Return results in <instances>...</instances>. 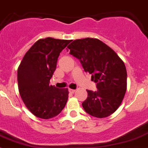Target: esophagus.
Returning <instances> with one entry per match:
<instances>
[{"label": "esophagus", "instance_id": "34e87169", "mask_svg": "<svg viewBox=\"0 0 148 148\" xmlns=\"http://www.w3.org/2000/svg\"><path fill=\"white\" fill-rule=\"evenodd\" d=\"M69 91L70 93H75L76 90H73V89H69Z\"/></svg>", "mask_w": 148, "mask_h": 148}]
</instances>
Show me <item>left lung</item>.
Segmentation results:
<instances>
[{"instance_id": "8db88e82", "label": "left lung", "mask_w": 148, "mask_h": 148, "mask_svg": "<svg viewBox=\"0 0 148 148\" xmlns=\"http://www.w3.org/2000/svg\"><path fill=\"white\" fill-rule=\"evenodd\" d=\"M68 49L78 58L85 72L92 74L97 90H87L82 102L85 111L103 118L111 115L121 105L127 88V71L124 62L112 48L99 39L85 38L73 41Z\"/></svg>"}]
</instances>
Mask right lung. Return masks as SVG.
<instances>
[{
	"mask_svg": "<svg viewBox=\"0 0 148 148\" xmlns=\"http://www.w3.org/2000/svg\"><path fill=\"white\" fill-rule=\"evenodd\" d=\"M71 40L41 38L29 49L17 69L18 88L29 111L42 119L57 116L69 97L68 88L49 85L60 52Z\"/></svg>",
	"mask_w": 148,
	"mask_h": 148,
	"instance_id": "obj_1",
	"label": "right lung"
}]
</instances>
